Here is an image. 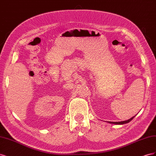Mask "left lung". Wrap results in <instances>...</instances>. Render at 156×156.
<instances>
[{
  "label": "left lung",
  "mask_w": 156,
  "mask_h": 156,
  "mask_svg": "<svg viewBox=\"0 0 156 156\" xmlns=\"http://www.w3.org/2000/svg\"><path fill=\"white\" fill-rule=\"evenodd\" d=\"M136 115H135L134 116H133L132 118H131L130 119L127 120H124V121H121V122H107L109 124H115V125H122V124H125L128 123V122H131L132 120H133V118Z\"/></svg>",
  "instance_id": "left-lung-1"
}]
</instances>
